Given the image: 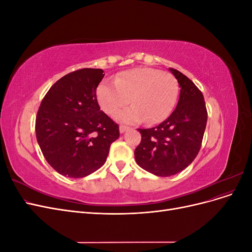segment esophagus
<instances>
[{
  "mask_svg": "<svg viewBox=\"0 0 252 252\" xmlns=\"http://www.w3.org/2000/svg\"><path fill=\"white\" fill-rule=\"evenodd\" d=\"M128 129H129V127H127L125 125H121L120 126V132L121 133H124L126 130H128Z\"/></svg>",
  "mask_w": 252,
  "mask_h": 252,
  "instance_id": "1",
  "label": "esophagus"
}]
</instances>
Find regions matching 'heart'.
Masks as SVG:
<instances>
[{"label":"heart","instance_id":"b5f03b06","mask_svg":"<svg viewBox=\"0 0 252 252\" xmlns=\"http://www.w3.org/2000/svg\"><path fill=\"white\" fill-rule=\"evenodd\" d=\"M179 84L171 73L149 67H138L120 73L114 83L103 81L96 88L101 109L112 116L129 102L132 106L119 111L114 118L122 123L138 124L146 121L157 124L169 117L178 100Z\"/></svg>","mask_w":252,"mask_h":252}]
</instances>
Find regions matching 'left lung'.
I'll return each mask as SVG.
<instances>
[{
  "label": "left lung",
  "mask_w": 252,
  "mask_h": 252,
  "mask_svg": "<svg viewBox=\"0 0 252 252\" xmlns=\"http://www.w3.org/2000/svg\"><path fill=\"white\" fill-rule=\"evenodd\" d=\"M169 71L181 88L177 107L159 125L138 129L142 140L134 150L138 165L158 177L177 174L192 163L207 123V110L199 88L179 70L169 68Z\"/></svg>",
  "instance_id": "8db88e82"
}]
</instances>
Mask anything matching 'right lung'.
Returning a JSON list of instances; mask_svg holds the SVG:
<instances>
[{
  "mask_svg": "<svg viewBox=\"0 0 252 252\" xmlns=\"http://www.w3.org/2000/svg\"><path fill=\"white\" fill-rule=\"evenodd\" d=\"M104 75L94 68L68 73L53 84L40 105L36 141L48 164L64 177L84 178L97 170L120 135L119 125L96 100Z\"/></svg>",
  "mask_w": 252,
  "mask_h": 252,
  "instance_id": "add662e5",
  "label": "right lung"
}]
</instances>
